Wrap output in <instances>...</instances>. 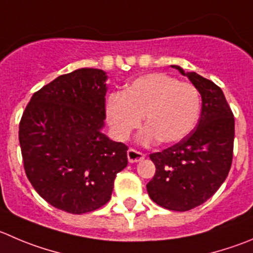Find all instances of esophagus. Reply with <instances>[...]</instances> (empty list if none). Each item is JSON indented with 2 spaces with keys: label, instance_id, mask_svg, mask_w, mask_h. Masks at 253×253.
<instances>
[{
  "label": "esophagus",
  "instance_id": "esophagus-1",
  "mask_svg": "<svg viewBox=\"0 0 253 253\" xmlns=\"http://www.w3.org/2000/svg\"><path fill=\"white\" fill-rule=\"evenodd\" d=\"M145 158L143 153L135 150V149H129L128 150V160L129 163H138V161H141Z\"/></svg>",
  "mask_w": 253,
  "mask_h": 253
}]
</instances>
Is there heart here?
I'll list each match as a JSON object with an SVG mask.
<instances>
[{"instance_id": "obj_1", "label": "heart", "mask_w": 253, "mask_h": 253, "mask_svg": "<svg viewBox=\"0 0 253 253\" xmlns=\"http://www.w3.org/2000/svg\"><path fill=\"white\" fill-rule=\"evenodd\" d=\"M201 113V98L196 86L179 82L165 73L141 76L125 86L122 94H112L105 104V118L113 135L126 140L140 126L143 143L160 139L175 144L196 126Z\"/></svg>"}]
</instances>
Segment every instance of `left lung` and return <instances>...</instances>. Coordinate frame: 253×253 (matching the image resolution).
I'll use <instances>...</instances> for the list:
<instances>
[{
  "label": "left lung",
  "mask_w": 253,
  "mask_h": 253,
  "mask_svg": "<svg viewBox=\"0 0 253 253\" xmlns=\"http://www.w3.org/2000/svg\"><path fill=\"white\" fill-rule=\"evenodd\" d=\"M187 77L201 95V115L185 139L150 155L156 171L146 185L151 200L172 211H187L208 201L222 185L232 163L235 119L220 86L171 66Z\"/></svg>",
  "instance_id": "left-lung-1"
}]
</instances>
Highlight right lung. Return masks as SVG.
Segmentation results:
<instances>
[{
    "label": "right lung",
    "instance_id": "1",
    "mask_svg": "<svg viewBox=\"0 0 253 253\" xmlns=\"http://www.w3.org/2000/svg\"><path fill=\"white\" fill-rule=\"evenodd\" d=\"M107 79L95 68L59 76L32 95L21 119L26 175L41 197L66 212L105 205L128 165V146L102 133Z\"/></svg>",
    "mask_w": 253,
    "mask_h": 253
}]
</instances>
